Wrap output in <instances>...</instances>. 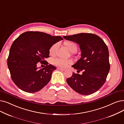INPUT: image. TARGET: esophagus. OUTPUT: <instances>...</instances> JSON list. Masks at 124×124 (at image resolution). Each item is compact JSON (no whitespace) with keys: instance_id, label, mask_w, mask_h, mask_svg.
Returning <instances> with one entry per match:
<instances>
[{"instance_id":"esophagus-1","label":"esophagus","mask_w":124,"mask_h":124,"mask_svg":"<svg viewBox=\"0 0 124 124\" xmlns=\"http://www.w3.org/2000/svg\"><path fill=\"white\" fill-rule=\"evenodd\" d=\"M57 69H59V70H61V71H65V69H63V68H57Z\"/></svg>"}]
</instances>
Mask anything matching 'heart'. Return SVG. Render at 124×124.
<instances>
[{
    "label": "heart",
    "mask_w": 124,
    "mask_h": 124,
    "mask_svg": "<svg viewBox=\"0 0 124 124\" xmlns=\"http://www.w3.org/2000/svg\"><path fill=\"white\" fill-rule=\"evenodd\" d=\"M65 45L67 48L68 50L71 52L74 53L77 52L78 50V46L73 42H66L65 43ZM59 47V45L56 44L51 46L50 49V54L52 56H54L56 54L58 49ZM72 63V61L70 59H64L61 58H57L54 59V64L56 66L61 67V68H65L69 64Z\"/></svg>",
    "instance_id": "obj_1"
}]
</instances>
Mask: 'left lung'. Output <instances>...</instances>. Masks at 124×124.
Returning <instances> with one entry per match:
<instances>
[{
    "label": "left lung",
    "mask_w": 124,
    "mask_h": 124,
    "mask_svg": "<svg viewBox=\"0 0 124 124\" xmlns=\"http://www.w3.org/2000/svg\"><path fill=\"white\" fill-rule=\"evenodd\" d=\"M77 42L81 50V58L72 66L82 74L72 73L66 79L74 91L83 95L97 92L105 83L110 69L109 52L99 36L92 33H82L63 37Z\"/></svg>",
    "instance_id": "8db88e82"
}]
</instances>
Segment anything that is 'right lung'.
I'll return each instance as SVG.
<instances>
[{
    "label": "right lung",
    "instance_id": "obj_1",
    "mask_svg": "<svg viewBox=\"0 0 124 124\" xmlns=\"http://www.w3.org/2000/svg\"><path fill=\"white\" fill-rule=\"evenodd\" d=\"M62 39L61 36H53L44 32L27 31L15 40L10 48L7 63L10 77L19 89L32 93L48 84L56 68L48 65L45 59L50 57L51 47ZM39 62L46 66L39 69L37 66Z\"/></svg>",
    "mask_w": 124,
    "mask_h": 124
}]
</instances>
